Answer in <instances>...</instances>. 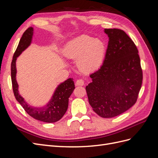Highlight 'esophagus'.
Instances as JSON below:
<instances>
[{
  "label": "esophagus",
  "instance_id": "esophagus-1",
  "mask_svg": "<svg viewBox=\"0 0 158 158\" xmlns=\"http://www.w3.org/2000/svg\"><path fill=\"white\" fill-rule=\"evenodd\" d=\"M76 85H84V80L82 79H78L76 82Z\"/></svg>",
  "mask_w": 158,
  "mask_h": 158
}]
</instances>
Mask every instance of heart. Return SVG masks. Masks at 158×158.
<instances>
[{"label":"heart","instance_id":"heart-1","mask_svg":"<svg viewBox=\"0 0 158 158\" xmlns=\"http://www.w3.org/2000/svg\"><path fill=\"white\" fill-rule=\"evenodd\" d=\"M106 52V45L99 39L82 35L66 45L64 55L69 59L78 60V65L84 71L91 72L101 66Z\"/></svg>","mask_w":158,"mask_h":158}]
</instances>
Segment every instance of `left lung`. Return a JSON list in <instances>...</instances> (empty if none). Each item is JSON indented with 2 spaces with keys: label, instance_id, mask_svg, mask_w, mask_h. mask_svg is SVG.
I'll use <instances>...</instances> for the list:
<instances>
[{
  "label": "left lung",
  "instance_id": "left-lung-1",
  "mask_svg": "<svg viewBox=\"0 0 158 158\" xmlns=\"http://www.w3.org/2000/svg\"><path fill=\"white\" fill-rule=\"evenodd\" d=\"M109 42L106 57L99 69L89 76L86 87L88 101L94 111L103 118L125 112L135 104L143 74L135 43L122 30L105 29Z\"/></svg>",
  "mask_w": 158,
  "mask_h": 158
}]
</instances>
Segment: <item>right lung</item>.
<instances>
[{"mask_svg": "<svg viewBox=\"0 0 158 158\" xmlns=\"http://www.w3.org/2000/svg\"><path fill=\"white\" fill-rule=\"evenodd\" d=\"M33 27H30L23 33L17 49L14 52L11 63V79L13 92L17 101L20 103L30 116L45 123H55L59 121L65 114L69 106V98L75 88L73 78H69L56 88L50 102L42 107H35L28 105L18 93V84L16 82V60L22 51L31 42Z\"/></svg>", "mask_w": 158, "mask_h": 158, "instance_id": "1", "label": "right lung"}]
</instances>
